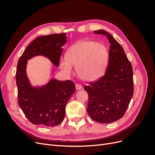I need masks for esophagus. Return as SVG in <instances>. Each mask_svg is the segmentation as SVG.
<instances>
[{"instance_id":"esophagus-1","label":"esophagus","mask_w":155,"mask_h":155,"mask_svg":"<svg viewBox=\"0 0 155 155\" xmlns=\"http://www.w3.org/2000/svg\"><path fill=\"white\" fill-rule=\"evenodd\" d=\"M76 90H79V89H81L82 88V86L80 85V84H76Z\"/></svg>"}]
</instances>
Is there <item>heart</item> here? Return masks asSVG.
<instances>
[{
    "label": "heart",
    "mask_w": 155,
    "mask_h": 155,
    "mask_svg": "<svg viewBox=\"0 0 155 155\" xmlns=\"http://www.w3.org/2000/svg\"><path fill=\"white\" fill-rule=\"evenodd\" d=\"M109 53L105 46L93 41H81L72 45L67 58L60 60V67L68 75L76 67L78 76L85 81H94L104 75L108 63Z\"/></svg>",
    "instance_id": "obj_1"
}]
</instances>
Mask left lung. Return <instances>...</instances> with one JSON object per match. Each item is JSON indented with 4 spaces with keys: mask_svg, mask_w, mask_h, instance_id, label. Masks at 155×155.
Segmentation results:
<instances>
[{
    "mask_svg": "<svg viewBox=\"0 0 155 155\" xmlns=\"http://www.w3.org/2000/svg\"><path fill=\"white\" fill-rule=\"evenodd\" d=\"M94 34L107 37L110 46L105 74L84 87L88 94L87 112L97 122L110 124L122 118L133 96V67L122 46L110 34L102 30Z\"/></svg>",
    "mask_w": 155,
    "mask_h": 155,
    "instance_id": "left-lung-1",
    "label": "left lung"
}]
</instances>
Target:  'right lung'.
Instances as JSON below:
<instances>
[{"mask_svg": "<svg viewBox=\"0 0 155 155\" xmlns=\"http://www.w3.org/2000/svg\"><path fill=\"white\" fill-rule=\"evenodd\" d=\"M66 39V34L37 37L28 46L18 61L15 75L18 104L33 124L54 127L62 122L65 116V106L76 91V87L71 80L59 81L54 79L41 88L31 87L26 74L27 60L43 55L59 67L61 47L67 42Z\"/></svg>", "mask_w": 155, "mask_h": 155, "instance_id": "obj_1", "label": "right lung"}]
</instances>
